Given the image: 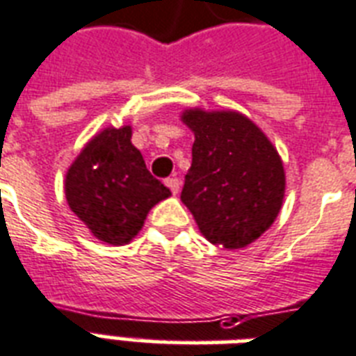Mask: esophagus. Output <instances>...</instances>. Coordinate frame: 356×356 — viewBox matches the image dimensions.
Instances as JSON below:
<instances>
[{"label":"esophagus","mask_w":356,"mask_h":356,"mask_svg":"<svg viewBox=\"0 0 356 356\" xmlns=\"http://www.w3.org/2000/svg\"><path fill=\"white\" fill-rule=\"evenodd\" d=\"M165 186L169 187L170 191L175 193V195L180 191V180H178L176 176H172V178H167V180H165Z\"/></svg>","instance_id":"1"}]
</instances>
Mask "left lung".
<instances>
[{"mask_svg": "<svg viewBox=\"0 0 356 356\" xmlns=\"http://www.w3.org/2000/svg\"><path fill=\"white\" fill-rule=\"evenodd\" d=\"M180 118L195 134L181 202L209 243L243 249L271 227L282 208V159L241 113L189 107Z\"/></svg>", "mask_w": 356, "mask_h": 356, "instance_id": "8db88e82", "label": "left lung"}]
</instances>
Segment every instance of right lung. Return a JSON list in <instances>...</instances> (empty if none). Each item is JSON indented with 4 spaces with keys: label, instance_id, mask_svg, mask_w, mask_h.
Instances as JSON below:
<instances>
[{
    "label": "right lung",
    "instance_id": "obj_1",
    "mask_svg": "<svg viewBox=\"0 0 356 356\" xmlns=\"http://www.w3.org/2000/svg\"><path fill=\"white\" fill-rule=\"evenodd\" d=\"M66 202L96 239L126 245L148 211L170 197L131 145V126L104 128L81 148L65 176Z\"/></svg>",
    "mask_w": 356,
    "mask_h": 356
}]
</instances>
